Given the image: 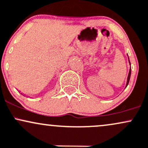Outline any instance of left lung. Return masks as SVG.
<instances>
[{"mask_svg": "<svg viewBox=\"0 0 148 148\" xmlns=\"http://www.w3.org/2000/svg\"><path fill=\"white\" fill-rule=\"evenodd\" d=\"M129 64H130V65H131L130 61H129ZM131 72H132V70H131V69H129V75H128L127 82V86H126V87H127L128 84H129V79H130V77H131Z\"/></svg>", "mask_w": 148, "mask_h": 148, "instance_id": "1", "label": "left lung"}]
</instances>
